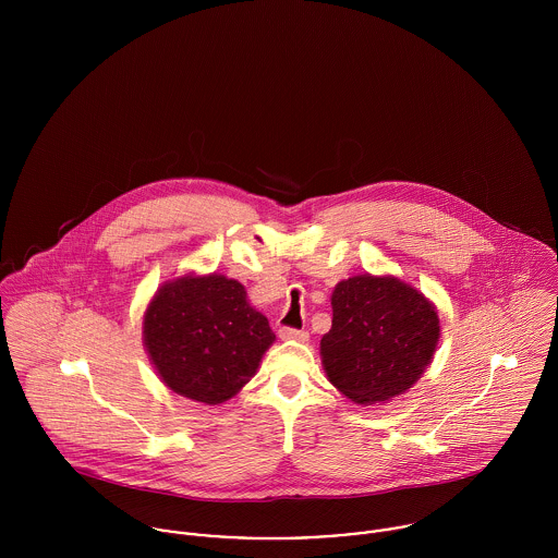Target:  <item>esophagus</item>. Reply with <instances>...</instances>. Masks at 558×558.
I'll list each match as a JSON object with an SVG mask.
<instances>
[{
	"label": "esophagus",
	"instance_id": "34e87169",
	"mask_svg": "<svg viewBox=\"0 0 558 558\" xmlns=\"http://www.w3.org/2000/svg\"><path fill=\"white\" fill-rule=\"evenodd\" d=\"M279 337L286 339V341H301V343L310 341V332L307 330H296V328H288V326H283L279 330Z\"/></svg>",
	"mask_w": 558,
	"mask_h": 558
}]
</instances>
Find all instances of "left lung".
Wrapping results in <instances>:
<instances>
[{
  "label": "left lung",
  "mask_w": 558,
  "mask_h": 558,
  "mask_svg": "<svg viewBox=\"0 0 558 558\" xmlns=\"http://www.w3.org/2000/svg\"><path fill=\"white\" fill-rule=\"evenodd\" d=\"M332 326L319 341L328 383L359 405L403 396L440 339L436 305L393 275H354L335 286Z\"/></svg>",
  "instance_id": "left-lung-1"
}]
</instances>
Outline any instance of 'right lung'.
Here are the masks:
<instances>
[{"label": "right lung", "mask_w": 558, "mask_h": 558, "mask_svg": "<svg viewBox=\"0 0 558 558\" xmlns=\"http://www.w3.org/2000/svg\"><path fill=\"white\" fill-rule=\"evenodd\" d=\"M142 332L160 383L206 405L234 398L275 341L244 286L217 272L165 281L146 307Z\"/></svg>", "instance_id": "1"}]
</instances>
